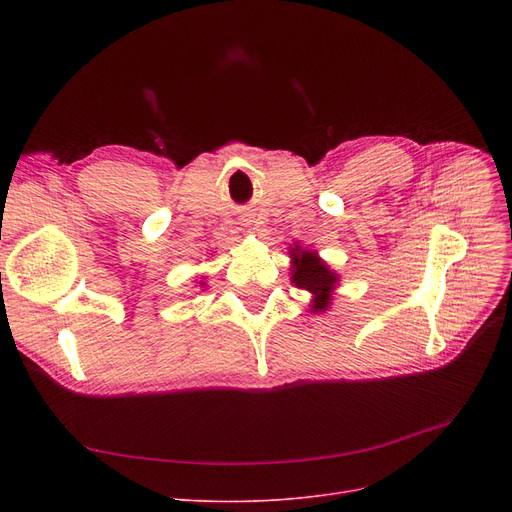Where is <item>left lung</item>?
Returning <instances> with one entry per match:
<instances>
[{"mask_svg": "<svg viewBox=\"0 0 512 512\" xmlns=\"http://www.w3.org/2000/svg\"><path fill=\"white\" fill-rule=\"evenodd\" d=\"M290 257L292 284L313 294L311 313L326 311L332 301V290L338 284V274H334L330 267L319 259L315 251H303L299 245H294V249H290Z\"/></svg>", "mask_w": 512, "mask_h": 512, "instance_id": "8db88e82", "label": "left lung"}]
</instances>
